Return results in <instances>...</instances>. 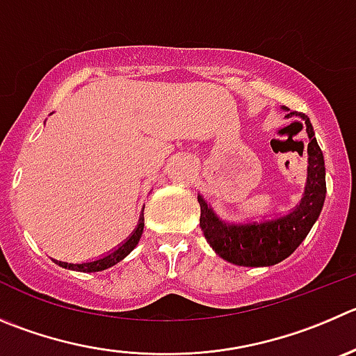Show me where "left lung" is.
Segmentation results:
<instances>
[{
    "label": "left lung",
    "instance_id": "1",
    "mask_svg": "<svg viewBox=\"0 0 356 356\" xmlns=\"http://www.w3.org/2000/svg\"><path fill=\"white\" fill-rule=\"evenodd\" d=\"M286 111L285 117H297L306 125L307 178L299 204L285 215L273 218H255L250 222H227L216 215L208 201L197 194L201 204V231L215 253L227 262L245 267H269L292 255L309 234L311 227L320 216L327 194L325 161L318 147L313 125L304 113Z\"/></svg>",
    "mask_w": 356,
    "mask_h": 356
}]
</instances>
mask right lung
<instances>
[{
  "label": "right lung",
  "mask_w": 356,
  "mask_h": 356,
  "mask_svg": "<svg viewBox=\"0 0 356 356\" xmlns=\"http://www.w3.org/2000/svg\"><path fill=\"white\" fill-rule=\"evenodd\" d=\"M143 227H145V216H143V211H141L136 229L131 232L129 238L124 239V243L115 246L113 250L106 252L104 255L97 257V259L94 260H87V262H63V260H57V259H52V260L59 267H64V269H70V270H79V273H97V270H104L108 269V267L118 264L120 260H124L125 257L129 255V253L136 248L138 243H140L141 239V234H143Z\"/></svg>",
  "instance_id": "add662e5"
}]
</instances>
